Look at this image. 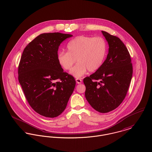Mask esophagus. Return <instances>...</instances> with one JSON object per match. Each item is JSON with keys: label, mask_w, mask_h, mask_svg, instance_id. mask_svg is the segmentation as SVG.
I'll return each instance as SVG.
<instances>
[{"label": "esophagus", "mask_w": 152, "mask_h": 152, "mask_svg": "<svg viewBox=\"0 0 152 152\" xmlns=\"http://www.w3.org/2000/svg\"><path fill=\"white\" fill-rule=\"evenodd\" d=\"M76 83H77V84H80V83H82V80L81 79H79V78L76 79Z\"/></svg>", "instance_id": "esophagus-1"}]
</instances>
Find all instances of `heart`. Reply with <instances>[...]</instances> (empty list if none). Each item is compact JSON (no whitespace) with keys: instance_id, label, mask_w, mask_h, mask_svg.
I'll use <instances>...</instances> for the list:
<instances>
[{"instance_id":"obj_1","label":"heart","mask_w":152,"mask_h":152,"mask_svg":"<svg viewBox=\"0 0 152 152\" xmlns=\"http://www.w3.org/2000/svg\"><path fill=\"white\" fill-rule=\"evenodd\" d=\"M67 51H61L58 54L59 65L65 70L71 69L70 73L76 77H80L88 70L95 72L100 68L105 59L107 45L100 37H93L80 35L70 40L67 45Z\"/></svg>"}]
</instances>
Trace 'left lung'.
Returning <instances> with one entry per match:
<instances>
[{
    "label": "left lung",
    "mask_w": 152,
    "mask_h": 152,
    "mask_svg": "<svg viewBox=\"0 0 152 152\" xmlns=\"http://www.w3.org/2000/svg\"><path fill=\"white\" fill-rule=\"evenodd\" d=\"M109 45L108 53L101 67L83 79L85 97L101 113L117 108L124 100L133 73L129 52L116 36L102 31Z\"/></svg>",
    "instance_id": "obj_1"
}]
</instances>
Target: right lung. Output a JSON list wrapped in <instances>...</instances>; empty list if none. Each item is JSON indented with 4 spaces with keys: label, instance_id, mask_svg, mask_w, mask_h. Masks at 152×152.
<instances>
[{
    "label": "right lung",
    "instance_id": "1",
    "mask_svg": "<svg viewBox=\"0 0 152 152\" xmlns=\"http://www.w3.org/2000/svg\"><path fill=\"white\" fill-rule=\"evenodd\" d=\"M70 34L44 33L24 48L18 68V79L31 107L45 117L59 116L73 92L75 78L58 61L60 44Z\"/></svg>",
    "mask_w": 152,
    "mask_h": 152
}]
</instances>
